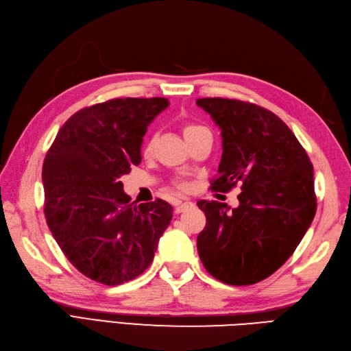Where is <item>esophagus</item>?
Listing matches in <instances>:
<instances>
[{
  "label": "esophagus",
  "mask_w": 351,
  "mask_h": 351,
  "mask_svg": "<svg viewBox=\"0 0 351 351\" xmlns=\"http://www.w3.org/2000/svg\"><path fill=\"white\" fill-rule=\"evenodd\" d=\"M193 202L191 201H176L175 202V211L176 213H182L185 210H190L191 207H193Z\"/></svg>",
  "instance_id": "1"
}]
</instances>
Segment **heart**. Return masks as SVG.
Wrapping results in <instances>:
<instances>
[{
  "mask_svg": "<svg viewBox=\"0 0 351 351\" xmlns=\"http://www.w3.org/2000/svg\"><path fill=\"white\" fill-rule=\"evenodd\" d=\"M199 129H202V126H197V125H185L184 126V136H189V135H191L193 132H196V130H199ZM150 147H152V140L150 141H147V144H146V149L149 150Z\"/></svg>",
  "mask_w": 351,
  "mask_h": 351,
  "instance_id": "b5f03b06",
  "label": "heart"
}]
</instances>
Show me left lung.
I'll return each mask as SVG.
<instances>
[{"label":"left lung","mask_w":351,"mask_h":351,"mask_svg":"<svg viewBox=\"0 0 351 351\" xmlns=\"http://www.w3.org/2000/svg\"><path fill=\"white\" fill-rule=\"evenodd\" d=\"M196 105L222 136L211 190L242 185L236 208L197 202L207 217L197 236L199 257L226 285L258 283L292 256L313 221L312 162L285 121L265 108L230 99H199Z\"/></svg>","instance_id":"left-lung-1"}]
</instances>
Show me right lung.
I'll return each instance as SVG.
<instances>
[{"label":"right lung","instance_id":"add662e5","mask_svg":"<svg viewBox=\"0 0 351 351\" xmlns=\"http://www.w3.org/2000/svg\"><path fill=\"white\" fill-rule=\"evenodd\" d=\"M167 99H115L80 109L65 121L45 156L48 228L84 276L115 286L152 263L173 208L162 199L134 205L120 176L141 162L147 126Z\"/></svg>","mask_w":351,"mask_h":351}]
</instances>
